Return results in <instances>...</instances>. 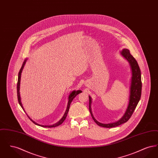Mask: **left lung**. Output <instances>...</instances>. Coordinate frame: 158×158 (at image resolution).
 Here are the masks:
<instances>
[{
	"mask_svg": "<svg viewBox=\"0 0 158 158\" xmlns=\"http://www.w3.org/2000/svg\"><path fill=\"white\" fill-rule=\"evenodd\" d=\"M121 54L127 60L130 65V68L131 70V85H130V97H129V102L128 105L127 110L124 113V115L120 120L115 123H109V124H102L97 120L94 117L91 110V103L92 99L90 96L89 98V110L90 111L91 116L94 121L101 127L106 128L115 127L118 126L121 124L125 123L127 121L131 116L132 115L135 110L138 104L142 94V79H141V72L138 63L135 59L133 57V56L130 53V51L128 49H123L120 52Z\"/></svg>",
	"mask_w": 158,
	"mask_h": 158,
	"instance_id": "left-lung-1",
	"label": "left lung"
}]
</instances>
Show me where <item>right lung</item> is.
Returning <instances> with one entry per match:
<instances>
[{
  "instance_id": "add662e5",
  "label": "right lung",
  "mask_w": 158,
  "mask_h": 158,
  "mask_svg": "<svg viewBox=\"0 0 158 158\" xmlns=\"http://www.w3.org/2000/svg\"><path fill=\"white\" fill-rule=\"evenodd\" d=\"M27 60V59L24 60V61H23V65H22V67H21L20 70H19V73H18V83H17V97H18V102H19V105H21V106L22 107V108H23V110H24V109H23V105H22L21 102V97H20V94H19V88H20V81H21V73H22V72H23V67H24V66H25V63H26ZM81 92H82L81 90H77V91H76V90H73V92H72L70 93V94L69 96V101H68L67 108H66V110L65 113L64 114V115H63V117L61 118V120L59 121V122H57V123H56V124H54L52 125V126H43V125L38 124L37 123H36L35 121L32 120L28 115H27V116L29 117V118L30 119L31 121H32L35 124H36V125H37V126H41V127H43L48 128L55 127L59 126H60V124H61L63 123V121H64V120L66 119V117H67V115H68V112H69V110L70 105L72 101H73V99H74V98L77 95H78L79 94H80V93H81Z\"/></svg>"
}]
</instances>
